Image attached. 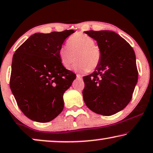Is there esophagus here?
<instances>
[{"instance_id": "esophagus-1", "label": "esophagus", "mask_w": 153, "mask_h": 153, "mask_svg": "<svg viewBox=\"0 0 153 153\" xmlns=\"http://www.w3.org/2000/svg\"><path fill=\"white\" fill-rule=\"evenodd\" d=\"M76 79H79V80H82V76H81V75H79V74H76Z\"/></svg>"}]
</instances>
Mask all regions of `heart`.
Here are the masks:
<instances>
[{
	"mask_svg": "<svg viewBox=\"0 0 153 153\" xmlns=\"http://www.w3.org/2000/svg\"><path fill=\"white\" fill-rule=\"evenodd\" d=\"M94 40L87 34L76 33L68 41V45L59 49V56L62 65L69 69L75 61L74 68L79 72H92L101 60V51L94 45Z\"/></svg>",
	"mask_w": 153,
	"mask_h": 153,
	"instance_id": "1",
	"label": "heart"
}]
</instances>
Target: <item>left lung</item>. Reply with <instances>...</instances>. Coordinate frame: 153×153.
<instances>
[{
	"label": "left lung",
	"instance_id": "left-lung-1",
	"mask_svg": "<svg viewBox=\"0 0 153 153\" xmlns=\"http://www.w3.org/2000/svg\"><path fill=\"white\" fill-rule=\"evenodd\" d=\"M97 42L101 60L91 74L83 76L84 102L95 113L110 116L126 107L138 80L136 56L124 39L112 31H85Z\"/></svg>",
	"mask_w": 153,
	"mask_h": 153
}]
</instances>
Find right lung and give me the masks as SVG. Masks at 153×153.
I'll return each instance as SVG.
<instances>
[{
	"label": "right lung",
	"instance_id": "obj_1",
	"mask_svg": "<svg viewBox=\"0 0 153 153\" xmlns=\"http://www.w3.org/2000/svg\"><path fill=\"white\" fill-rule=\"evenodd\" d=\"M74 32L36 33L13 56L11 90L23 113L33 121L48 122L63 109V94L76 74L62 65L59 51Z\"/></svg>",
	"mask_w": 153,
	"mask_h": 153
}]
</instances>
